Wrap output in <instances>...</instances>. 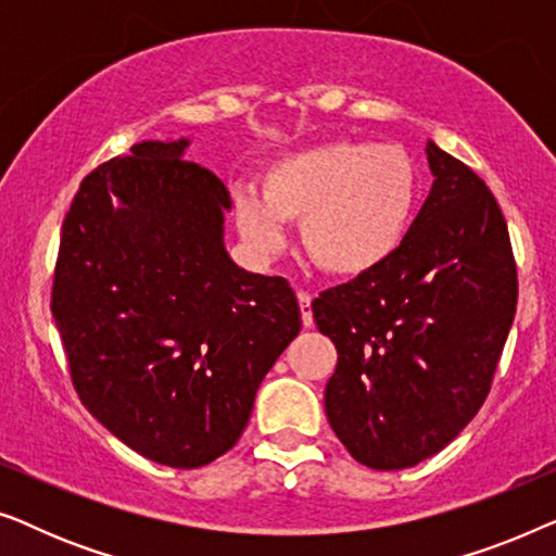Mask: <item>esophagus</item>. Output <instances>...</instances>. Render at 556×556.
<instances>
[{
	"label": "esophagus",
	"mask_w": 556,
	"mask_h": 556,
	"mask_svg": "<svg viewBox=\"0 0 556 556\" xmlns=\"http://www.w3.org/2000/svg\"><path fill=\"white\" fill-rule=\"evenodd\" d=\"M295 299H299V306H301L303 326H311V324H314V314H311V293L299 291V293H295Z\"/></svg>",
	"instance_id": "1"
}]
</instances>
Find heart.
<instances>
[{
  "label": "heart",
  "instance_id": "b5f03b06",
  "mask_svg": "<svg viewBox=\"0 0 556 556\" xmlns=\"http://www.w3.org/2000/svg\"><path fill=\"white\" fill-rule=\"evenodd\" d=\"M420 200V169L407 149L367 139H331L288 151L265 166L261 194L235 197L238 230L257 253L299 245L318 270L359 278L397 253Z\"/></svg>",
  "mask_w": 556,
  "mask_h": 556
}]
</instances>
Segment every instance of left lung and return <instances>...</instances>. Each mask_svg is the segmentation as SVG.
I'll return each mask as SVG.
<instances>
[{
  "mask_svg": "<svg viewBox=\"0 0 556 556\" xmlns=\"http://www.w3.org/2000/svg\"><path fill=\"white\" fill-rule=\"evenodd\" d=\"M425 151L435 181L397 253L311 303L339 354L326 417L375 470L430 458L473 420L519 299L496 197L460 159L432 141Z\"/></svg>",
  "mask_w": 556,
  "mask_h": 556,
  "instance_id": "left-lung-1",
  "label": "left lung"
}]
</instances>
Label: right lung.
<instances>
[{
  "label": "right lung",
  "mask_w": 556,
  "mask_h": 556,
  "mask_svg": "<svg viewBox=\"0 0 556 556\" xmlns=\"http://www.w3.org/2000/svg\"><path fill=\"white\" fill-rule=\"evenodd\" d=\"M185 147L134 143L80 181L50 295L83 405L169 468L207 466L238 443L263 377L301 331L288 280L225 253L230 192L181 159Z\"/></svg>",
  "instance_id": "obj_1"
}]
</instances>
